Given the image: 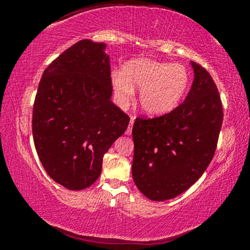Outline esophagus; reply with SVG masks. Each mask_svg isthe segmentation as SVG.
Masks as SVG:
<instances>
[{
    "mask_svg": "<svg viewBox=\"0 0 250 250\" xmlns=\"http://www.w3.org/2000/svg\"><path fill=\"white\" fill-rule=\"evenodd\" d=\"M134 122H135V117L131 116L130 122H129V125H128V128H127V131H125V134H127V135H130L131 131H133V125H134Z\"/></svg>",
    "mask_w": 250,
    "mask_h": 250,
    "instance_id": "esophagus-1",
    "label": "esophagus"
}]
</instances>
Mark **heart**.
I'll return each instance as SVG.
<instances>
[{
    "mask_svg": "<svg viewBox=\"0 0 250 250\" xmlns=\"http://www.w3.org/2000/svg\"><path fill=\"white\" fill-rule=\"evenodd\" d=\"M114 93L120 104L133 99L135 89L141 88L140 108L149 116H162L179 105L189 84L188 69L180 63L139 59L128 62L123 71L111 74Z\"/></svg>",
    "mask_w": 250,
    "mask_h": 250,
    "instance_id": "obj_1",
    "label": "heart"
}]
</instances>
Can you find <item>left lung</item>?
<instances>
[{"label": "left lung", "mask_w": 250, "mask_h": 250, "mask_svg": "<svg viewBox=\"0 0 250 250\" xmlns=\"http://www.w3.org/2000/svg\"><path fill=\"white\" fill-rule=\"evenodd\" d=\"M190 64L194 81L185 102L166 115L134 123L131 173L149 200H170L187 190L216 150L223 120L219 90L205 68Z\"/></svg>", "instance_id": "8db88e82"}]
</instances>
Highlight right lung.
<instances>
[{
    "mask_svg": "<svg viewBox=\"0 0 250 250\" xmlns=\"http://www.w3.org/2000/svg\"><path fill=\"white\" fill-rule=\"evenodd\" d=\"M104 43L82 40L43 73L33 109V137L43 168L70 190L99 179L103 155L125 134L129 116L111 102Z\"/></svg>",
    "mask_w": 250,
    "mask_h": 250,
    "instance_id": "1",
    "label": "right lung"
}]
</instances>
